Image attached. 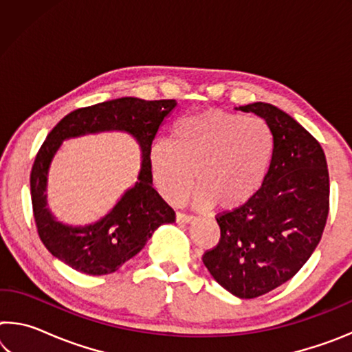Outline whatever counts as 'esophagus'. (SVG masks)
Returning a JSON list of instances; mask_svg holds the SVG:
<instances>
[{"label": "esophagus", "mask_w": 352, "mask_h": 352, "mask_svg": "<svg viewBox=\"0 0 352 352\" xmlns=\"http://www.w3.org/2000/svg\"><path fill=\"white\" fill-rule=\"evenodd\" d=\"M175 217H177V222L180 223H192L195 220V217L188 216V214H183V212H177Z\"/></svg>", "instance_id": "34e87169"}]
</instances>
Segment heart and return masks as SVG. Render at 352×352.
<instances>
[{
  "label": "heart",
  "mask_w": 352,
  "mask_h": 352,
  "mask_svg": "<svg viewBox=\"0 0 352 352\" xmlns=\"http://www.w3.org/2000/svg\"><path fill=\"white\" fill-rule=\"evenodd\" d=\"M174 142L157 140L148 151L155 188L170 204L184 199L194 183L195 205L222 210L245 204L264 182L273 153V135L264 119L223 110L182 118Z\"/></svg>",
  "instance_id": "heart-1"
}]
</instances>
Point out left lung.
Returning <instances> with one entry per match:
<instances>
[{
	"label": "left lung",
	"instance_id": "left-lung-1",
	"mask_svg": "<svg viewBox=\"0 0 352 352\" xmlns=\"http://www.w3.org/2000/svg\"><path fill=\"white\" fill-rule=\"evenodd\" d=\"M269 124L273 153L262 186L216 217L220 241L204 264L242 300L269 294L311 258L329 212V172L320 142L287 113L265 102L239 107Z\"/></svg>",
	"mask_w": 352,
	"mask_h": 352
}]
</instances>
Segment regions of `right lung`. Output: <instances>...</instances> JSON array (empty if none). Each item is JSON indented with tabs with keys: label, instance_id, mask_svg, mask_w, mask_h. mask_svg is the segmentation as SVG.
Segmentation results:
<instances>
[{
	"label": "right lung",
	"instance_id": "obj_1",
	"mask_svg": "<svg viewBox=\"0 0 352 352\" xmlns=\"http://www.w3.org/2000/svg\"><path fill=\"white\" fill-rule=\"evenodd\" d=\"M175 107L174 99H111L71 111L51 130L32 166L31 197L38 236L52 256L80 273L109 275L138 254L158 226L174 222V210L152 186L148 151L164 119ZM104 131L127 133L139 142V178L96 223L63 224L47 206V177L52 160L63 140Z\"/></svg>",
	"mask_w": 352,
	"mask_h": 352
}]
</instances>
